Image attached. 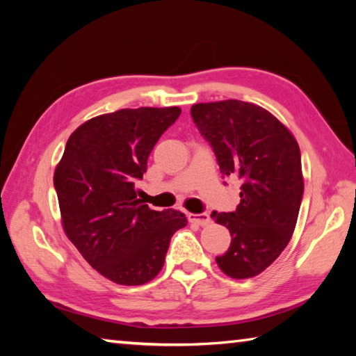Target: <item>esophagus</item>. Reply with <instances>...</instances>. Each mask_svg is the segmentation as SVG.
I'll use <instances>...</instances> for the list:
<instances>
[{
  "label": "esophagus",
  "instance_id": "1",
  "mask_svg": "<svg viewBox=\"0 0 356 356\" xmlns=\"http://www.w3.org/2000/svg\"><path fill=\"white\" fill-rule=\"evenodd\" d=\"M188 221L193 222V225L207 226L210 222V215L209 213H188Z\"/></svg>",
  "mask_w": 356,
  "mask_h": 356
}]
</instances>
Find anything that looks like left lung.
Wrapping results in <instances>:
<instances>
[{
  "mask_svg": "<svg viewBox=\"0 0 356 356\" xmlns=\"http://www.w3.org/2000/svg\"><path fill=\"white\" fill-rule=\"evenodd\" d=\"M191 118L222 176L242 180L237 209L212 213L231 232L216 264L234 280L252 278L276 261L297 225L305 188L298 143L272 113L248 102L196 104Z\"/></svg>",
  "mask_w": 356,
  "mask_h": 356,
  "instance_id": "obj_1",
  "label": "left lung"
}]
</instances>
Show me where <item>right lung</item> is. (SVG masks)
Masks as SVG:
<instances>
[{
    "label": "right lung",
    "instance_id": "1",
    "mask_svg": "<svg viewBox=\"0 0 356 356\" xmlns=\"http://www.w3.org/2000/svg\"><path fill=\"white\" fill-rule=\"evenodd\" d=\"M180 111L125 108L89 119L70 135L55 170L65 236L92 268L116 284L152 281L172 234L186 226L185 213L150 210L135 190L149 154Z\"/></svg>",
    "mask_w": 356,
    "mask_h": 356
}]
</instances>
